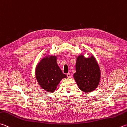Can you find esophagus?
<instances>
[{"mask_svg": "<svg viewBox=\"0 0 127 127\" xmlns=\"http://www.w3.org/2000/svg\"><path fill=\"white\" fill-rule=\"evenodd\" d=\"M66 76H67V77L68 78H70V77H71V75H70V73H67L66 74Z\"/></svg>", "mask_w": 127, "mask_h": 127, "instance_id": "1", "label": "esophagus"}]
</instances>
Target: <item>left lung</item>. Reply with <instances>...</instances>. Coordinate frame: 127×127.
Here are the masks:
<instances>
[{"instance_id":"8db88e82","label":"left lung","mask_w":127,"mask_h":127,"mask_svg":"<svg viewBox=\"0 0 127 127\" xmlns=\"http://www.w3.org/2000/svg\"><path fill=\"white\" fill-rule=\"evenodd\" d=\"M75 68L73 77L79 88L85 93L94 91L100 80V68L94 57L86 58L79 55L77 58Z\"/></svg>"}]
</instances>
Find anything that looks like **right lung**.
<instances>
[{
	"mask_svg": "<svg viewBox=\"0 0 127 127\" xmlns=\"http://www.w3.org/2000/svg\"><path fill=\"white\" fill-rule=\"evenodd\" d=\"M35 77L38 84L45 91L50 93L56 91L61 80L66 78L57 63V57H43L35 68Z\"/></svg>",
	"mask_w": 127,
	"mask_h": 127,
	"instance_id": "obj_1",
	"label": "right lung"
}]
</instances>
